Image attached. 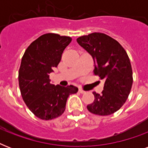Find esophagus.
<instances>
[{"mask_svg": "<svg viewBox=\"0 0 148 148\" xmlns=\"http://www.w3.org/2000/svg\"><path fill=\"white\" fill-rule=\"evenodd\" d=\"M78 91H79V92H80V93H81V94H84V93L86 92L85 90H84L83 89H81V88H79Z\"/></svg>", "mask_w": 148, "mask_h": 148, "instance_id": "34e87169", "label": "esophagus"}]
</instances>
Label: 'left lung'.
Segmentation results:
<instances>
[{"label":"left lung","mask_w":148,"mask_h":148,"mask_svg":"<svg viewBox=\"0 0 148 148\" xmlns=\"http://www.w3.org/2000/svg\"><path fill=\"white\" fill-rule=\"evenodd\" d=\"M77 41L92 56L95 75L104 80L101 95L93 92L95 101L87 108L95 114H112L124 105L131 92L133 73L128 55L117 40L105 34L81 36Z\"/></svg>","instance_id":"left-lung-1"}]
</instances>
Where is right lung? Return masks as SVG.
Returning <instances> with one entry per match:
<instances>
[{"instance_id": "right-lung-1", "label": "right lung", "mask_w": 148, "mask_h": 148, "mask_svg": "<svg viewBox=\"0 0 148 148\" xmlns=\"http://www.w3.org/2000/svg\"><path fill=\"white\" fill-rule=\"evenodd\" d=\"M71 38L57 34H43L31 43L22 57L18 74L22 98L36 117L52 120L64 112L70 95L78 88L50 83V74L58 67Z\"/></svg>"}]
</instances>
